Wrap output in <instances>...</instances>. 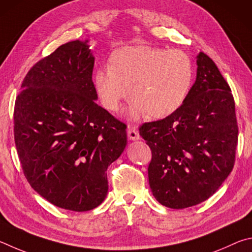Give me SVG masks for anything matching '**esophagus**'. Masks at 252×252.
<instances>
[{
	"label": "esophagus",
	"instance_id": "obj_1",
	"mask_svg": "<svg viewBox=\"0 0 252 252\" xmlns=\"http://www.w3.org/2000/svg\"><path fill=\"white\" fill-rule=\"evenodd\" d=\"M127 135H128V138L130 140H137V139H139V134H138L137 129H136L135 127L131 126V125H129L128 128H127Z\"/></svg>",
	"mask_w": 252,
	"mask_h": 252
}]
</instances>
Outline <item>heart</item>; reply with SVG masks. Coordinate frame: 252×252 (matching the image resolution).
<instances>
[{"mask_svg": "<svg viewBox=\"0 0 252 252\" xmlns=\"http://www.w3.org/2000/svg\"><path fill=\"white\" fill-rule=\"evenodd\" d=\"M193 78V65L179 50L147 45L127 46L115 51L110 65L94 73V86L106 108L117 112L130 96V115L139 117L168 116L186 99Z\"/></svg>", "mask_w": 252, "mask_h": 252, "instance_id": "heart-1", "label": "heart"}]
</instances>
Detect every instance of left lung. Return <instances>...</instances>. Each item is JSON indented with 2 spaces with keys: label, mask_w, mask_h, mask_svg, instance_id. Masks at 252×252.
<instances>
[{
  "label": "left lung",
  "mask_w": 252,
  "mask_h": 252,
  "mask_svg": "<svg viewBox=\"0 0 252 252\" xmlns=\"http://www.w3.org/2000/svg\"><path fill=\"white\" fill-rule=\"evenodd\" d=\"M197 65L196 82L183 105L166 118L139 127L152 151L153 195L173 209L208 199L235 165L238 124L231 90L205 53L198 54Z\"/></svg>",
  "instance_id": "obj_1"
}]
</instances>
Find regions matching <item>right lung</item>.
I'll list each match as a JSON object with an SVG mask.
<instances>
[{"instance_id":"1","label":"right lung","mask_w":252,"mask_h":252,"mask_svg":"<svg viewBox=\"0 0 252 252\" xmlns=\"http://www.w3.org/2000/svg\"><path fill=\"white\" fill-rule=\"evenodd\" d=\"M87 41L63 44L26 74L14 106V140L25 178L56 207L87 211L104 201L108 166L126 125L96 104Z\"/></svg>"}]
</instances>
